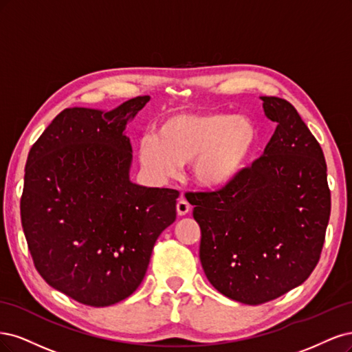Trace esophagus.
<instances>
[{
    "label": "esophagus",
    "instance_id": "1",
    "mask_svg": "<svg viewBox=\"0 0 352 352\" xmlns=\"http://www.w3.org/2000/svg\"><path fill=\"white\" fill-rule=\"evenodd\" d=\"M188 210H190L188 201L186 199H179L177 201V213L179 214V217H186V214L188 213Z\"/></svg>",
    "mask_w": 352,
    "mask_h": 352
}]
</instances>
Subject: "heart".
Wrapping results in <instances>:
<instances>
[{
  "instance_id": "obj_1",
  "label": "heart",
  "mask_w": 352,
  "mask_h": 352,
  "mask_svg": "<svg viewBox=\"0 0 352 352\" xmlns=\"http://www.w3.org/2000/svg\"><path fill=\"white\" fill-rule=\"evenodd\" d=\"M260 140L256 122L219 111L175 112L157 124L156 135L139 142V161L156 178L174 175L191 162L200 187H223L243 171Z\"/></svg>"
}]
</instances>
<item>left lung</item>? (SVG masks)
<instances>
[{
  "instance_id": "obj_1",
  "label": "left lung",
  "mask_w": 352,
  "mask_h": 352,
  "mask_svg": "<svg viewBox=\"0 0 352 352\" xmlns=\"http://www.w3.org/2000/svg\"><path fill=\"white\" fill-rule=\"evenodd\" d=\"M278 126L263 155L223 188L188 192L200 262L225 297L257 305L310 276L331 217L320 144L288 100L260 96Z\"/></svg>"
}]
</instances>
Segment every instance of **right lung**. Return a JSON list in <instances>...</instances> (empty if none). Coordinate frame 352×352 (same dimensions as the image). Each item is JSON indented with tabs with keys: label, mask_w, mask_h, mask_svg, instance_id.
<instances>
[{
	"label": "right lung",
	"mask_w": 352,
	"mask_h": 352,
	"mask_svg": "<svg viewBox=\"0 0 352 352\" xmlns=\"http://www.w3.org/2000/svg\"><path fill=\"white\" fill-rule=\"evenodd\" d=\"M149 100L67 108L28 155L20 214L33 263L48 285L92 307L139 288L157 236L177 217V190L130 179L126 129Z\"/></svg>",
	"instance_id": "add662e5"
}]
</instances>
